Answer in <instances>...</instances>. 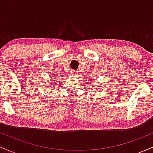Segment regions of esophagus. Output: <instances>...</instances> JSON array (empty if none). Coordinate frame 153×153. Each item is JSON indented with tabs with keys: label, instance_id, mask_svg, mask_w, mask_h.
<instances>
[{
	"label": "esophagus",
	"instance_id": "obj_1",
	"mask_svg": "<svg viewBox=\"0 0 153 153\" xmlns=\"http://www.w3.org/2000/svg\"><path fill=\"white\" fill-rule=\"evenodd\" d=\"M71 73L72 75H77V73L75 71H71Z\"/></svg>",
	"mask_w": 153,
	"mask_h": 153
}]
</instances>
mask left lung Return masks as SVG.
Instances as JSON below:
<instances>
[{
    "label": "left lung",
    "instance_id": "obj_1",
    "mask_svg": "<svg viewBox=\"0 0 153 153\" xmlns=\"http://www.w3.org/2000/svg\"><path fill=\"white\" fill-rule=\"evenodd\" d=\"M94 83H95V82H94ZM94 83H93V84H94Z\"/></svg>",
    "mask_w": 153,
    "mask_h": 153
}]
</instances>
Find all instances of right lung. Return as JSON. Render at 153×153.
I'll return each mask as SVG.
<instances>
[{
	"label": "right lung",
	"mask_w": 153,
	"mask_h": 153,
	"mask_svg": "<svg viewBox=\"0 0 153 153\" xmlns=\"http://www.w3.org/2000/svg\"><path fill=\"white\" fill-rule=\"evenodd\" d=\"M52 84H54V83H52Z\"/></svg>",
	"instance_id": "add662e5"
}]
</instances>
